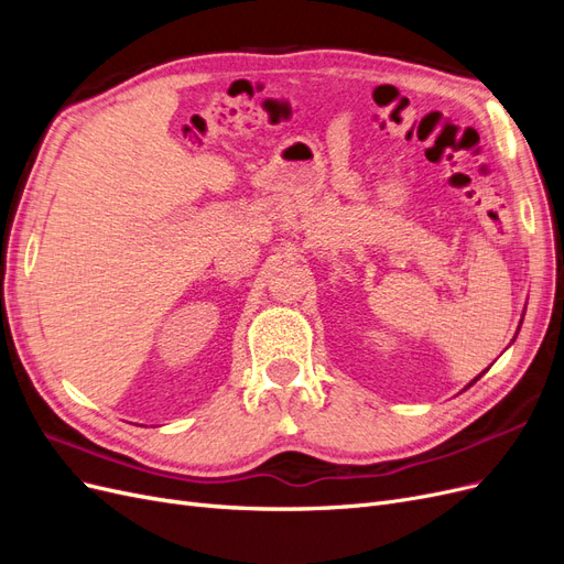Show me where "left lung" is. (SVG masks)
Wrapping results in <instances>:
<instances>
[{"label": "left lung", "instance_id": "8db88e82", "mask_svg": "<svg viewBox=\"0 0 564 564\" xmlns=\"http://www.w3.org/2000/svg\"><path fill=\"white\" fill-rule=\"evenodd\" d=\"M522 317H524V315H522ZM520 324H522V319H520ZM518 332H520V327H518ZM518 332H516V336H518ZM516 336H513V340H516ZM480 377H482V373H480ZM480 377H477V379H480ZM477 379H473V381H470V383H468V386H473V383H475V381H477ZM468 386H466V388H468Z\"/></svg>", "mask_w": 564, "mask_h": 564}]
</instances>
